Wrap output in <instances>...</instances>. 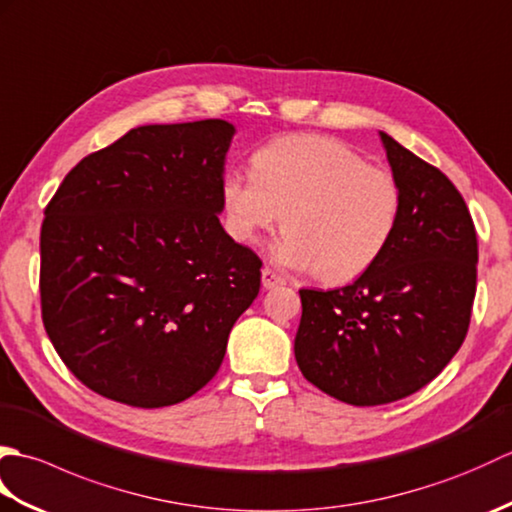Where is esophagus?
<instances>
[{
    "label": "esophagus",
    "instance_id": "obj_1",
    "mask_svg": "<svg viewBox=\"0 0 512 512\" xmlns=\"http://www.w3.org/2000/svg\"><path fill=\"white\" fill-rule=\"evenodd\" d=\"M284 284H286V279L281 277L279 273H275L273 268H264V270H262V286H264L266 290H273V288L284 286Z\"/></svg>",
    "mask_w": 512,
    "mask_h": 512
}]
</instances>
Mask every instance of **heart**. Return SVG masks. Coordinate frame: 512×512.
<instances>
[{
	"mask_svg": "<svg viewBox=\"0 0 512 512\" xmlns=\"http://www.w3.org/2000/svg\"><path fill=\"white\" fill-rule=\"evenodd\" d=\"M253 176L226 171L220 206L228 235L255 246L284 217L279 266L317 273L330 284L365 275L396 235L402 195L387 169L365 165L330 136L297 134L259 147Z\"/></svg>",
	"mask_w": 512,
	"mask_h": 512,
	"instance_id": "obj_1",
	"label": "heart"
}]
</instances>
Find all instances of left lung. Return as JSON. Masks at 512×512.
Instances as JSON below:
<instances>
[{
	"mask_svg": "<svg viewBox=\"0 0 512 512\" xmlns=\"http://www.w3.org/2000/svg\"><path fill=\"white\" fill-rule=\"evenodd\" d=\"M402 206L396 235L365 275L299 290L295 358L312 385L347 405L405 398L449 365L469 330L477 237L453 182L385 132Z\"/></svg>",
	"mask_w": 512,
	"mask_h": 512,
	"instance_id": "1",
	"label": "left lung"
}]
</instances>
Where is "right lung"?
I'll use <instances>...</instances> for the list:
<instances>
[{
  "mask_svg": "<svg viewBox=\"0 0 512 512\" xmlns=\"http://www.w3.org/2000/svg\"><path fill=\"white\" fill-rule=\"evenodd\" d=\"M235 127H134L63 178L41 226V317L96 394L158 409L220 369L259 292L262 262L233 242L220 180Z\"/></svg>",
  "mask_w": 512,
  "mask_h": 512,
  "instance_id": "add662e5",
  "label": "right lung"
}]
</instances>
